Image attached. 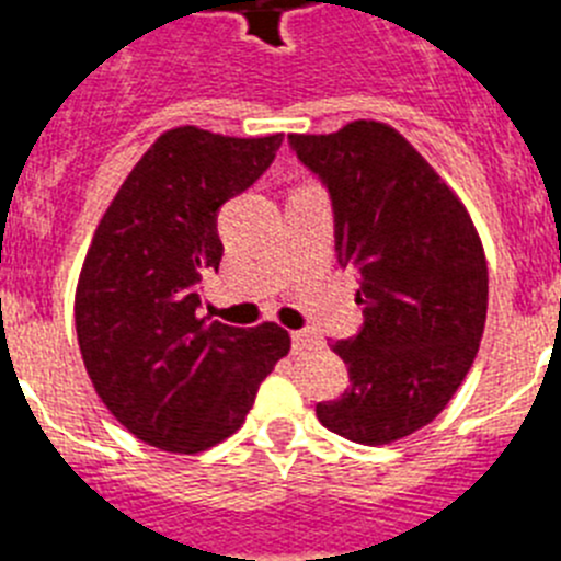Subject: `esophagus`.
<instances>
[{
	"label": "esophagus",
	"mask_w": 561,
	"mask_h": 561,
	"mask_svg": "<svg viewBox=\"0 0 561 561\" xmlns=\"http://www.w3.org/2000/svg\"><path fill=\"white\" fill-rule=\"evenodd\" d=\"M317 342H320V336H317L311 329L291 331V348H295V354H300V351L311 348V345H317Z\"/></svg>",
	"instance_id": "1"
}]
</instances>
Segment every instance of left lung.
<instances>
[{
  "mask_svg": "<svg viewBox=\"0 0 561 561\" xmlns=\"http://www.w3.org/2000/svg\"><path fill=\"white\" fill-rule=\"evenodd\" d=\"M289 142L329 187L336 261L359 272L365 317L331 345L351 388L317 419L365 447L393 444L427 427L472 368L489 309L483 244L458 193L388 123Z\"/></svg>",
  "mask_w": 561,
  "mask_h": 561,
  "instance_id": "left-lung-1",
  "label": "left lung"
}]
</instances>
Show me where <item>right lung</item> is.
<instances>
[{"instance_id": "1", "label": "right lung", "mask_w": 561, "mask_h": 561, "mask_svg": "<svg viewBox=\"0 0 561 561\" xmlns=\"http://www.w3.org/2000/svg\"><path fill=\"white\" fill-rule=\"evenodd\" d=\"M284 134H160L103 213L76 289L83 365L108 413L165 453L230 438L257 385L291 348L277 323L236 329L202 317L199 284L219 270L216 216L272 165Z\"/></svg>"}]
</instances>
